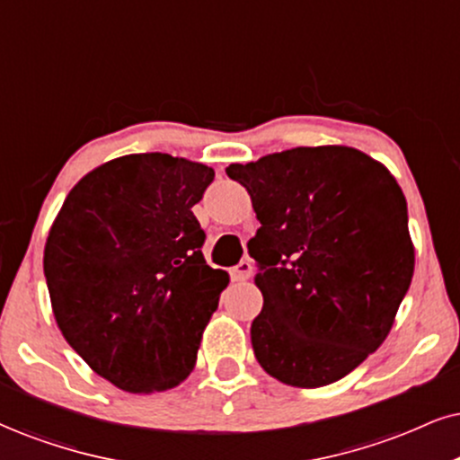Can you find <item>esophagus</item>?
Returning a JSON list of instances; mask_svg holds the SVG:
<instances>
[{"mask_svg":"<svg viewBox=\"0 0 460 460\" xmlns=\"http://www.w3.org/2000/svg\"><path fill=\"white\" fill-rule=\"evenodd\" d=\"M252 270H253L252 262H249V260H241V262L230 270V275H232V279H234V281H245V279H249V277H252Z\"/></svg>","mask_w":460,"mask_h":460,"instance_id":"esophagus-1","label":"esophagus"}]
</instances>
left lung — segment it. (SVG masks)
<instances>
[{
    "mask_svg": "<svg viewBox=\"0 0 460 460\" xmlns=\"http://www.w3.org/2000/svg\"><path fill=\"white\" fill-rule=\"evenodd\" d=\"M226 174L260 221L247 243L264 296L252 322L260 367L288 386L337 382L384 343L410 290L403 191L351 146H296Z\"/></svg>",
    "mask_w": 460,
    "mask_h": 460,
    "instance_id": "1",
    "label": "left lung"
}]
</instances>
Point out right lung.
<instances>
[{"label": "right lung", "instance_id": "right-lung-1", "mask_svg": "<svg viewBox=\"0 0 460 460\" xmlns=\"http://www.w3.org/2000/svg\"><path fill=\"white\" fill-rule=\"evenodd\" d=\"M213 168L168 153L117 157L67 194L44 247L57 326L126 393L179 386L228 273L204 262L194 211Z\"/></svg>", "mask_w": 460, "mask_h": 460}]
</instances>
